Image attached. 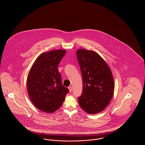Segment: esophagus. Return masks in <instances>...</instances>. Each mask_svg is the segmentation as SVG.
Segmentation results:
<instances>
[{
    "instance_id": "obj_1",
    "label": "esophagus",
    "mask_w": 145,
    "mask_h": 145,
    "mask_svg": "<svg viewBox=\"0 0 145 145\" xmlns=\"http://www.w3.org/2000/svg\"><path fill=\"white\" fill-rule=\"evenodd\" d=\"M69 92H71L72 91V86H69Z\"/></svg>"
}]
</instances>
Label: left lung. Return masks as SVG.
Returning a JSON list of instances; mask_svg holds the SVG:
<instances>
[{
	"instance_id": "left-lung-1",
	"label": "left lung",
	"mask_w": 145,
	"mask_h": 145,
	"mask_svg": "<svg viewBox=\"0 0 145 145\" xmlns=\"http://www.w3.org/2000/svg\"><path fill=\"white\" fill-rule=\"evenodd\" d=\"M76 57L83 78V92L78 98L83 110L96 114L108 105L112 99L115 84L111 71L96 52L79 49Z\"/></svg>"
}]
</instances>
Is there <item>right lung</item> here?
Returning a JSON list of instances; mask_svg holds the SVG:
<instances>
[{
	"label": "right lung",
	"instance_id": "1",
	"mask_svg": "<svg viewBox=\"0 0 145 145\" xmlns=\"http://www.w3.org/2000/svg\"><path fill=\"white\" fill-rule=\"evenodd\" d=\"M66 53L54 50L43 53L36 59L27 78L28 95L40 110L52 113L59 109L69 92L62 84L57 67Z\"/></svg>",
	"mask_w": 145,
	"mask_h": 145
}]
</instances>
